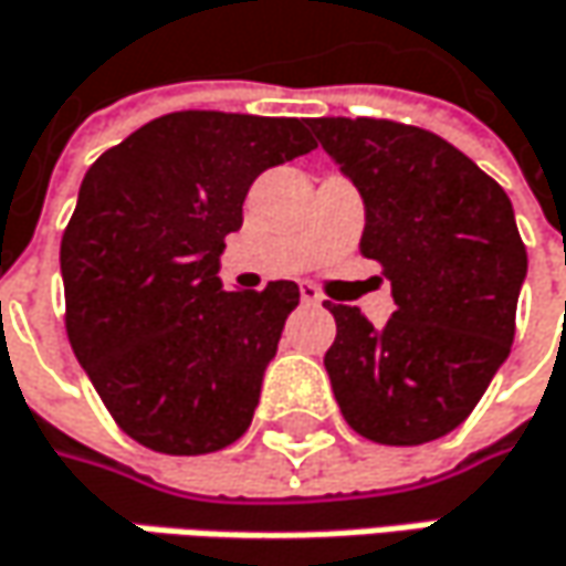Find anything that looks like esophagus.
<instances>
[{
  "label": "esophagus",
  "instance_id": "obj_1",
  "mask_svg": "<svg viewBox=\"0 0 566 566\" xmlns=\"http://www.w3.org/2000/svg\"><path fill=\"white\" fill-rule=\"evenodd\" d=\"M301 297H304V304H319L323 301V294H319V287L311 282L301 284Z\"/></svg>",
  "mask_w": 566,
  "mask_h": 566
}]
</instances>
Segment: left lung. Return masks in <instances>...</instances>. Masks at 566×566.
Instances as JSON below:
<instances>
[{
    "instance_id": "1",
    "label": "left lung",
    "mask_w": 566,
    "mask_h": 566,
    "mask_svg": "<svg viewBox=\"0 0 566 566\" xmlns=\"http://www.w3.org/2000/svg\"><path fill=\"white\" fill-rule=\"evenodd\" d=\"M365 201L361 255L381 262L397 311L375 329L326 304L323 355L352 429L378 446L449 436L506 361L528 255L506 191L449 140L384 117H311Z\"/></svg>"
}]
</instances>
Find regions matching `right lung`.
Segmentation results:
<instances>
[{
    "instance_id": "obj_1",
    "label": "right lung",
    "mask_w": 566,
    "mask_h": 566,
    "mask_svg": "<svg viewBox=\"0 0 566 566\" xmlns=\"http://www.w3.org/2000/svg\"><path fill=\"white\" fill-rule=\"evenodd\" d=\"M314 147L301 117L172 112L88 166L60 243L66 336L134 442L208 454L250 429L301 291H223V237L265 169Z\"/></svg>"
}]
</instances>
